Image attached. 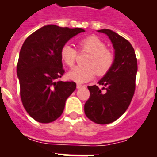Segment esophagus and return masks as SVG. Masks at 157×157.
<instances>
[{"label": "esophagus", "mask_w": 157, "mask_h": 157, "mask_svg": "<svg viewBox=\"0 0 157 157\" xmlns=\"http://www.w3.org/2000/svg\"><path fill=\"white\" fill-rule=\"evenodd\" d=\"M82 87H83V85L80 84V83H77V88H78V89H79V88H81Z\"/></svg>", "instance_id": "obj_1"}]
</instances>
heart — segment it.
I'll use <instances>...</instances> for the list:
<instances>
[{
	"mask_svg": "<svg viewBox=\"0 0 157 157\" xmlns=\"http://www.w3.org/2000/svg\"><path fill=\"white\" fill-rule=\"evenodd\" d=\"M79 52L88 53L85 59L84 66H77L68 73V78L76 82L89 81L95 76L106 75L114 65L115 53L105 47V42L96 36L84 37L78 43ZM78 52L69 44H65L60 50V58L69 67H74L77 59Z\"/></svg>",
	"mask_w": 157,
	"mask_h": 157,
	"instance_id": "heart-1",
	"label": "heart"
}]
</instances>
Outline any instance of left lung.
Here are the masks:
<instances>
[{
	"instance_id": "left-lung-1",
	"label": "left lung",
	"mask_w": 157,
	"mask_h": 157,
	"mask_svg": "<svg viewBox=\"0 0 157 157\" xmlns=\"http://www.w3.org/2000/svg\"><path fill=\"white\" fill-rule=\"evenodd\" d=\"M110 37L115 51L111 70L98 82L102 86H88L90 97L84 105L85 115L99 124H110L128 109L135 92L138 61L130 42L110 29H101Z\"/></svg>"
}]
</instances>
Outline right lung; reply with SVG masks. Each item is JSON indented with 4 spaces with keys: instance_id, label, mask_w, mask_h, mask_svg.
<instances>
[{
    "instance_id": "1",
    "label": "right lung",
    "mask_w": 157,
    "mask_h": 157,
    "mask_svg": "<svg viewBox=\"0 0 157 157\" xmlns=\"http://www.w3.org/2000/svg\"><path fill=\"white\" fill-rule=\"evenodd\" d=\"M80 28L47 25L29 35L19 52L17 75L24 109L36 121L47 124L62 115L65 101L76 88L75 82L59 80L65 74L60 58L62 47Z\"/></svg>"
}]
</instances>
